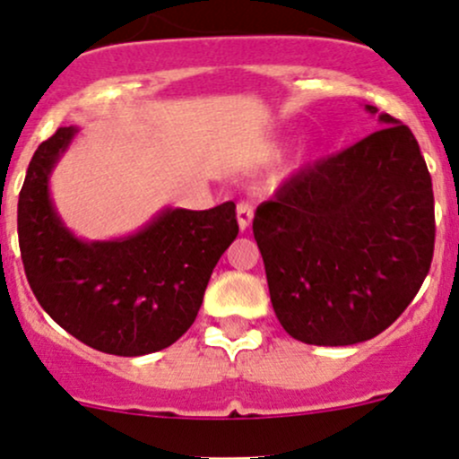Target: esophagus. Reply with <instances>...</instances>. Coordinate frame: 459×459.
Wrapping results in <instances>:
<instances>
[{
    "mask_svg": "<svg viewBox=\"0 0 459 459\" xmlns=\"http://www.w3.org/2000/svg\"><path fill=\"white\" fill-rule=\"evenodd\" d=\"M250 221H253V206H250L248 202H239V204H238V224H239V229L246 230L250 226Z\"/></svg>",
    "mask_w": 459,
    "mask_h": 459,
    "instance_id": "obj_1",
    "label": "esophagus"
}]
</instances>
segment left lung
<instances>
[{
  "label": "left lung",
  "instance_id": "left-lung-1",
  "mask_svg": "<svg viewBox=\"0 0 459 459\" xmlns=\"http://www.w3.org/2000/svg\"><path fill=\"white\" fill-rule=\"evenodd\" d=\"M368 112L378 109L368 105ZM378 118V132L299 169L255 213L274 315L301 343L374 339L403 315L431 268L427 162L407 125Z\"/></svg>",
  "mask_w": 459,
  "mask_h": 459
}]
</instances>
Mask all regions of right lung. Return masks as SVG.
<instances>
[{
	"instance_id": "obj_1",
	"label": "right lung",
	"mask_w": 459,
	"mask_h": 459,
	"mask_svg": "<svg viewBox=\"0 0 459 459\" xmlns=\"http://www.w3.org/2000/svg\"><path fill=\"white\" fill-rule=\"evenodd\" d=\"M76 127L37 147L17 204L23 270L37 301L81 343L143 356L176 343L193 325L215 264L238 238L235 202L209 211L167 209L114 242H83L50 200V171Z\"/></svg>"
}]
</instances>
